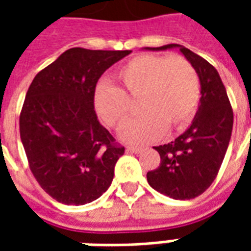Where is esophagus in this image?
Instances as JSON below:
<instances>
[{"instance_id": "1", "label": "esophagus", "mask_w": 251, "mask_h": 251, "mask_svg": "<svg viewBox=\"0 0 251 251\" xmlns=\"http://www.w3.org/2000/svg\"><path fill=\"white\" fill-rule=\"evenodd\" d=\"M126 152L140 153V152H142V148L141 147H133V145H127V147H126Z\"/></svg>"}]
</instances>
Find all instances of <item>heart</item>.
Instances as JSON below:
<instances>
[{"mask_svg": "<svg viewBox=\"0 0 251 251\" xmlns=\"http://www.w3.org/2000/svg\"><path fill=\"white\" fill-rule=\"evenodd\" d=\"M117 79L124 88L100 83L94 94V104L99 118L118 129L133 110L129 98L141 97L144 113L121 129L122 141H153L165 129L183 130L194 120L200 99V80L185 57L141 55L121 67Z\"/></svg>", "mask_w": 251, "mask_h": 251, "instance_id": "heart-1", "label": "heart"}]
</instances>
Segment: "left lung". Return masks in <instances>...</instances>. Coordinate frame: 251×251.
<instances>
[{
    "mask_svg": "<svg viewBox=\"0 0 251 251\" xmlns=\"http://www.w3.org/2000/svg\"><path fill=\"white\" fill-rule=\"evenodd\" d=\"M179 48L199 75L201 98L188 129L175 141L154 147L160 154L158 168L147 179L153 189L176 200L199 196L215 180L231 138L234 115L226 88L214 66L179 44L149 48L165 51Z\"/></svg>",
    "mask_w": 251,
    "mask_h": 251,
    "instance_id": "obj_1",
    "label": "left lung"
}]
</instances>
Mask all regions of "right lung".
Instances as JSON below:
<instances>
[{"label":"right lung","mask_w":251,"mask_h":251,"mask_svg":"<svg viewBox=\"0 0 251 251\" xmlns=\"http://www.w3.org/2000/svg\"><path fill=\"white\" fill-rule=\"evenodd\" d=\"M130 52L71 48L30 83L20 137L35 179L59 203H90L113 181L125 148L99 124L94 94L102 74Z\"/></svg>","instance_id":"obj_1"}]
</instances>
